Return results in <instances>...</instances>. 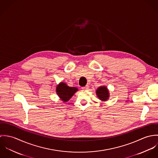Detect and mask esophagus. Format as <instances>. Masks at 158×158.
<instances>
[{
	"label": "esophagus",
	"mask_w": 158,
	"mask_h": 158,
	"mask_svg": "<svg viewBox=\"0 0 158 158\" xmlns=\"http://www.w3.org/2000/svg\"><path fill=\"white\" fill-rule=\"evenodd\" d=\"M82 89H83V90H88V89H89V86H88V85H86V86H84V87H82Z\"/></svg>",
	"instance_id": "1"
}]
</instances>
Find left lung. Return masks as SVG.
<instances>
[{
  "instance_id": "obj_1",
  "label": "left lung",
  "mask_w": 158,
  "mask_h": 158,
  "mask_svg": "<svg viewBox=\"0 0 158 158\" xmlns=\"http://www.w3.org/2000/svg\"><path fill=\"white\" fill-rule=\"evenodd\" d=\"M96 93L98 98H100L101 100L106 101L107 100V99L109 98L108 97H110V95L108 90L105 86L99 87L97 90H96Z\"/></svg>"
}]
</instances>
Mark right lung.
I'll list each match as a JSON object with an SVG mask.
<instances>
[{
    "mask_svg": "<svg viewBox=\"0 0 158 158\" xmlns=\"http://www.w3.org/2000/svg\"><path fill=\"white\" fill-rule=\"evenodd\" d=\"M77 90V88L69 87L63 82L56 87V93L63 102L68 101Z\"/></svg>",
    "mask_w": 158,
    "mask_h": 158,
    "instance_id": "obj_1",
    "label": "right lung"
}]
</instances>
